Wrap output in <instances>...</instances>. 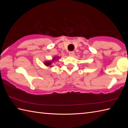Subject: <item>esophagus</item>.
Masks as SVG:
<instances>
[{"mask_svg": "<svg viewBox=\"0 0 128 128\" xmlns=\"http://www.w3.org/2000/svg\"><path fill=\"white\" fill-rule=\"evenodd\" d=\"M74 55V51H70L69 52V56H73Z\"/></svg>", "mask_w": 128, "mask_h": 128, "instance_id": "obj_1", "label": "esophagus"}]
</instances>
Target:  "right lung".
<instances>
[{
	"instance_id": "add662e5",
	"label": "right lung",
	"mask_w": 128,
	"mask_h": 128,
	"mask_svg": "<svg viewBox=\"0 0 128 128\" xmlns=\"http://www.w3.org/2000/svg\"><path fill=\"white\" fill-rule=\"evenodd\" d=\"M57 59H58V58H57ZM55 60H57V59H56V58H55V59H54L52 62H54ZM51 64H52V62H46L44 63V64L46 65V66H51Z\"/></svg>"
}]
</instances>
